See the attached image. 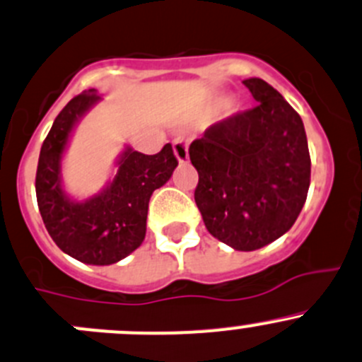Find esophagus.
Segmentation results:
<instances>
[{
  "mask_svg": "<svg viewBox=\"0 0 362 362\" xmlns=\"http://www.w3.org/2000/svg\"><path fill=\"white\" fill-rule=\"evenodd\" d=\"M173 152H175V157H177V160L180 164L187 163L189 159V143L187 139L184 138H177L173 141Z\"/></svg>",
  "mask_w": 362,
  "mask_h": 362,
  "instance_id": "esophagus-1",
  "label": "esophagus"
}]
</instances>
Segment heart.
Instances as JSON below:
<instances>
[{
	"instance_id": "1",
	"label": "heart",
	"mask_w": 362,
	"mask_h": 362,
	"mask_svg": "<svg viewBox=\"0 0 362 362\" xmlns=\"http://www.w3.org/2000/svg\"><path fill=\"white\" fill-rule=\"evenodd\" d=\"M224 103H226V99H223V100H221V103H219V104H224Z\"/></svg>"
}]
</instances>
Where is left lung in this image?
Returning <instances> with one entry per match:
<instances>
[{
	"label": "left lung",
	"instance_id": "1",
	"mask_svg": "<svg viewBox=\"0 0 362 362\" xmlns=\"http://www.w3.org/2000/svg\"><path fill=\"white\" fill-rule=\"evenodd\" d=\"M256 107L210 125L189 146L199 175L194 202L212 237L255 251L293 226L306 203L311 159L297 111L258 77Z\"/></svg>",
	"mask_w": 362,
	"mask_h": 362
}]
</instances>
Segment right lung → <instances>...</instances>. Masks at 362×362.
<instances>
[{
  "mask_svg": "<svg viewBox=\"0 0 362 362\" xmlns=\"http://www.w3.org/2000/svg\"><path fill=\"white\" fill-rule=\"evenodd\" d=\"M99 100L92 88L59 111L40 148L35 191L42 221L63 252L88 265H111L145 240L150 196L170 180L178 160L170 143L156 156L125 146L113 180L99 194L86 199L66 194L63 153L76 125Z\"/></svg>",
  "mask_w": 362,
  "mask_h": 362,
  "instance_id": "right-lung-1",
  "label": "right lung"
}]
</instances>
